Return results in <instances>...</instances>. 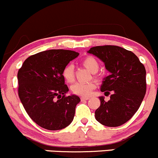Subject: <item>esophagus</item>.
I'll return each instance as SVG.
<instances>
[{
	"instance_id": "34e87169",
	"label": "esophagus",
	"mask_w": 158,
	"mask_h": 158,
	"mask_svg": "<svg viewBox=\"0 0 158 158\" xmlns=\"http://www.w3.org/2000/svg\"><path fill=\"white\" fill-rule=\"evenodd\" d=\"M89 99V97H84V96H82V97H81V101H85V100H88Z\"/></svg>"
}]
</instances>
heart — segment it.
Listing matches in <instances>:
<instances>
[{
	"instance_id": "heart-1",
	"label": "heart",
	"mask_w": 158,
	"mask_h": 158,
	"mask_svg": "<svg viewBox=\"0 0 158 158\" xmlns=\"http://www.w3.org/2000/svg\"><path fill=\"white\" fill-rule=\"evenodd\" d=\"M82 64L86 69L92 73L98 72L99 68V63L97 59L93 56H86L82 61ZM62 77L67 83H72L74 81V66L72 64H69L62 70ZM96 88V84L94 81L88 83H76L72 86V91L74 94L81 96H89L92 91Z\"/></svg>"
}]
</instances>
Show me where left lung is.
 I'll return each instance as SVG.
<instances>
[{"label": "left lung", "mask_w": 158, "mask_h": 158, "mask_svg": "<svg viewBox=\"0 0 158 158\" xmlns=\"http://www.w3.org/2000/svg\"><path fill=\"white\" fill-rule=\"evenodd\" d=\"M88 52L101 59L111 73L102 81L101 91L113 93L108 102L100 96L101 104L95 111V118L104 126H120L135 114L145 97V66L133 52L118 46H97Z\"/></svg>", "instance_id": "1"}]
</instances>
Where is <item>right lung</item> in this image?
Returning a JSON list of instances; mask_svg holds the SVG:
<instances>
[{
  "label": "right lung",
  "mask_w": 158,
  "mask_h": 158,
  "mask_svg": "<svg viewBox=\"0 0 158 158\" xmlns=\"http://www.w3.org/2000/svg\"><path fill=\"white\" fill-rule=\"evenodd\" d=\"M79 53L50 50L27 58L18 72V93L27 114L37 124L49 130L68 127L74 119L77 96H66L62 70Z\"/></svg>",
  "instance_id": "add662e5"
}]
</instances>
